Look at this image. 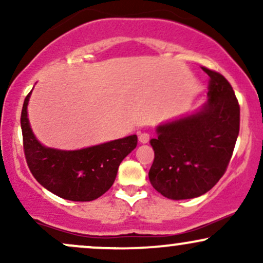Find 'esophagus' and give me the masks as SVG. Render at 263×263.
I'll return each mask as SVG.
<instances>
[{
  "instance_id": "34e87169",
  "label": "esophagus",
  "mask_w": 263,
  "mask_h": 263,
  "mask_svg": "<svg viewBox=\"0 0 263 263\" xmlns=\"http://www.w3.org/2000/svg\"><path fill=\"white\" fill-rule=\"evenodd\" d=\"M138 141H140L141 143H147V142L149 141V135L147 134V132H140V134H138Z\"/></svg>"
}]
</instances>
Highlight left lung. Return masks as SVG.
<instances>
[{"label":"left lung","instance_id":"left-lung-1","mask_svg":"<svg viewBox=\"0 0 263 263\" xmlns=\"http://www.w3.org/2000/svg\"><path fill=\"white\" fill-rule=\"evenodd\" d=\"M201 69L210 78L208 101L195 114L158 126L149 141L155 151L149 182L173 200L200 197L219 182L240 131V105L230 83Z\"/></svg>","mask_w":263,"mask_h":263}]
</instances>
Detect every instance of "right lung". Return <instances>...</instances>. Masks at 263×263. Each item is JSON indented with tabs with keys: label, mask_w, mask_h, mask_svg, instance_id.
Instances as JSON below:
<instances>
[{
	"label": "right lung",
	"mask_w": 263,
	"mask_h": 263,
	"mask_svg": "<svg viewBox=\"0 0 263 263\" xmlns=\"http://www.w3.org/2000/svg\"><path fill=\"white\" fill-rule=\"evenodd\" d=\"M31 92L21 114L23 149L27 164L39 184L71 201H91L112 186L120 163L137 146V136L120 138L79 151H60L42 146L27 117Z\"/></svg>",
	"instance_id": "obj_1"
}]
</instances>
